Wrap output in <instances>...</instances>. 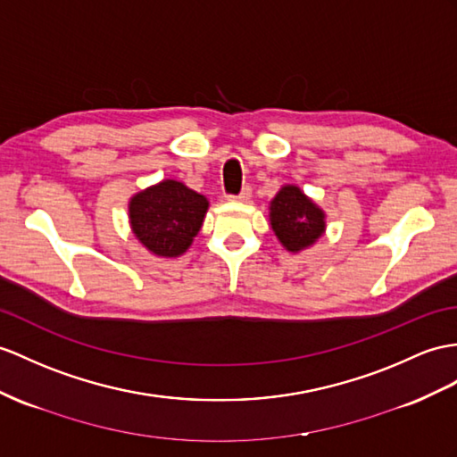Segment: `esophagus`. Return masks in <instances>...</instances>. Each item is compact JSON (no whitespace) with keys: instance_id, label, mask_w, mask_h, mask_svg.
<instances>
[{"instance_id":"obj_1","label":"esophagus","mask_w":457,"mask_h":457,"mask_svg":"<svg viewBox=\"0 0 457 457\" xmlns=\"http://www.w3.org/2000/svg\"><path fill=\"white\" fill-rule=\"evenodd\" d=\"M250 197H252V187L250 186L242 187V192L238 195H230L232 202H250Z\"/></svg>"}]
</instances>
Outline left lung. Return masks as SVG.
Here are the masks:
<instances>
[{
    "instance_id": "left-lung-1",
    "label": "left lung",
    "mask_w": 457,
    "mask_h": 457,
    "mask_svg": "<svg viewBox=\"0 0 457 457\" xmlns=\"http://www.w3.org/2000/svg\"><path fill=\"white\" fill-rule=\"evenodd\" d=\"M270 225L281 246L298 253L324 237L326 211L298 186L285 184L270 204Z\"/></svg>"
}]
</instances>
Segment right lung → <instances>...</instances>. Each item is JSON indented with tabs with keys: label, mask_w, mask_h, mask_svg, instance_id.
<instances>
[{
	"label": "right lung",
	"mask_w": 457,
	"mask_h": 457,
	"mask_svg": "<svg viewBox=\"0 0 457 457\" xmlns=\"http://www.w3.org/2000/svg\"><path fill=\"white\" fill-rule=\"evenodd\" d=\"M207 197L184 182L162 180L129 197L133 237L157 258H178L192 246L207 215Z\"/></svg>",
	"instance_id": "1"
}]
</instances>
